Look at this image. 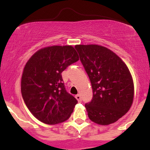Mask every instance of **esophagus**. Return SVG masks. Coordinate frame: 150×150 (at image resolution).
Returning a JSON list of instances; mask_svg holds the SVG:
<instances>
[{
    "mask_svg": "<svg viewBox=\"0 0 150 150\" xmlns=\"http://www.w3.org/2000/svg\"><path fill=\"white\" fill-rule=\"evenodd\" d=\"M75 98H76V100H77L79 102L82 101V98H81V96H80V95H76V96H75Z\"/></svg>",
    "mask_w": 150,
    "mask_h": 150,
    "instance_id": "34e87169",
    "label": "esophagus"
}]
</instances>
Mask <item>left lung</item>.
I'll return each instance as SVG.
<instances>
[{
    "mask_svg": "<svg viewBox=\"0 0 150 150\" xmlns=\"http://www.w3.org/2000/svg\"><path fill=\"white\" fill-rule=\"evenodd\" d=\"M79 59L89 77L93 97L85 107L88 118L107 125L122 117L132 107L134 83L126 64L104 46L76 45Z\"/></svg>",
    "mask_w": 150,
    "mask_h": 150,
    "instance_id": "obj_1",
    "label": "left lung"
}]
</instances>
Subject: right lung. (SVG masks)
I'll return each instance as SVG.
<instances>
[{
  "instance_id": "1",
  "label": "right lung",
  "mask_w": 150,
  "mask_h": 150,
  "mask_svg": "<svg viewBox=\"0 0 150 150\" xmlns=\"http://www.w3.org/2000/svg\"><path fill=\"white\" fill-rule=\"evenodd\" d=\"M79 60L71 46H52L38 50L26 63L21 82L23 100L38 120L48 125L66 121L77 100L64 85L62 73Z\"/></svg>"
}]
</instances>
